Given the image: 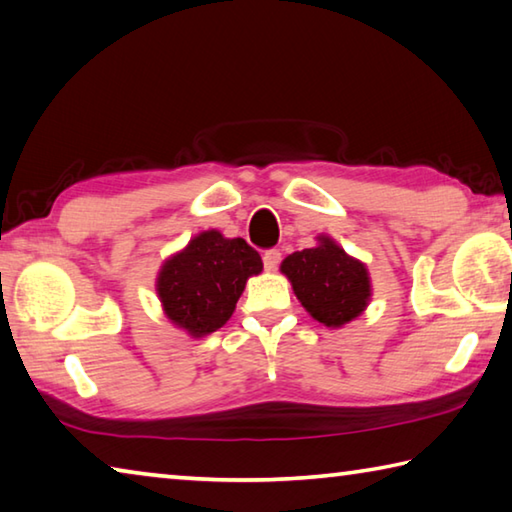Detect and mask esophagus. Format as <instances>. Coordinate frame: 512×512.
Wrapping results in <instances>:
<instances>
[{"mask_svg":"<svg viewBox=\"0 0 512 512\" xmlns=\"http://www.w3.org/2000/svg\"><path fill=\"white\" fill-rule=\"evenodd\" d=\"M280 262H282L280 250H266V253H264V268H266V271H277Z\"/></svg>","mask_w":512,"mask_h":512,"instance_id":"esophagus-1","label":"esophagus"}]
</instances>
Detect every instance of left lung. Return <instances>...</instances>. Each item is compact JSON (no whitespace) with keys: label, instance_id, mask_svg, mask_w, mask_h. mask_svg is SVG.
I'll return each mask as SVG.
<instances>
[{"label":"left lung","instance_id":"obj_1","mask_svg":"<svg viewBox=\"0 0 512 512\" xmlns=\"http://www.w3.org/2000/svg\"><path fill=\"white\" fill-rule=\"evenodd\" d=\"M282 273L302 306L324 327H342L367 309L371 282L367 266L349 257L327 235L318 246L288 255Z\"/></svg>","mask_w":512,"mask_h":512}]
</instances>
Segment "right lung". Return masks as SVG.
Here are the masks:
<instances>
[{
	"label": "right lung",
	"mask_w": 512,
	"mask_h": 512,
	"mask_svg": "<svg viewBox=\"0 0 512 512\" xmlns=\"http://www.w3.org/2000/svg\"><path fill=\"white\" fill-rule=\"evenodd\" d=\"M262 268V257L244 239L206 230L161 266L156 293L176 327L203 338L230 320L248 277Z\"/></svg>",
	"instance_id": "obj_1"
}]
</instances>
